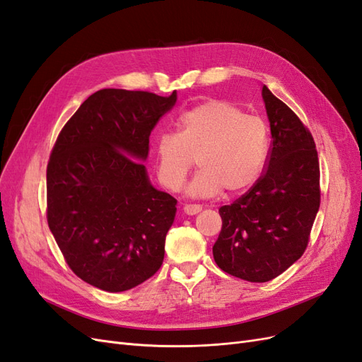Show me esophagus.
<instances>
[{
  "label": "esophagus",
  "instance_id": "34e87169",
  "mask_svg": "<svg viewBox=\"0 0 362 362\" xmlns=\"http://www.w3.org/2000/svg\"><path fill=\"white\" fill-rule=\"evenodd\" d=\"M202 210L201 205H196V204H185L184 205V213L193 216V214H198Z\"/></svg>",
  "mask_w": 362,
  "mask_h": 362
}]
</instances>
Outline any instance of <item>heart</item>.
<instances>
[{
  "mask_svg": "<svg viewBox=\"0 0 362 362\" xmlns=\"http://www.w3.org/2000/svg\"><path fill=\"white\" fill-rule=\"evenodd\" d=\"M154 152L158 181L168 190H180L196 158L201 169L189 185L192 196L240 193L264 170L269 128L234 103L210 100L181 116L178 133H161Z\"/></svg>",
  "mask_w": 362,
  "mask_h": 362,
  "instance_id": "1",
  "label": "heart"
}]
</instances>
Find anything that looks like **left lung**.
<instances>
[{"label":"left lung","mask_w":362,"mask_h":362,"mask_svg":"<svg viewBox=\"0 0 362 362\" xmlns=\"http://www.w3.org/2000/svg\"><path fill=\"white\" fill-rule=\"evenodd\" d=\"M272 144L266 169L233 204L218 208L222 229L213 246L228 275L267 282L298 261L320 206V166L313 134L291 108L262 87Z\"/></svg>","instance_id":"1"}]
</instances>
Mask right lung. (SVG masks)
Here are the masks:
<instances>
[{"label": "right lung", "mask_w": 362, "mask_h": 362, "mask_svg": "<svg viewBox=\"0 0 362 362\" xmlns=\"http://www.w3.org/2000/svg\"><path fill=\"white\" fill-rule=\"evenodd\" d=\"M177 92L103 89L62 128L47 168V221L76 276L125 291L154 276L177 199L151 185V131Z\"/></svg>", "instance_id": "right-lung-1"}]
</instances>
